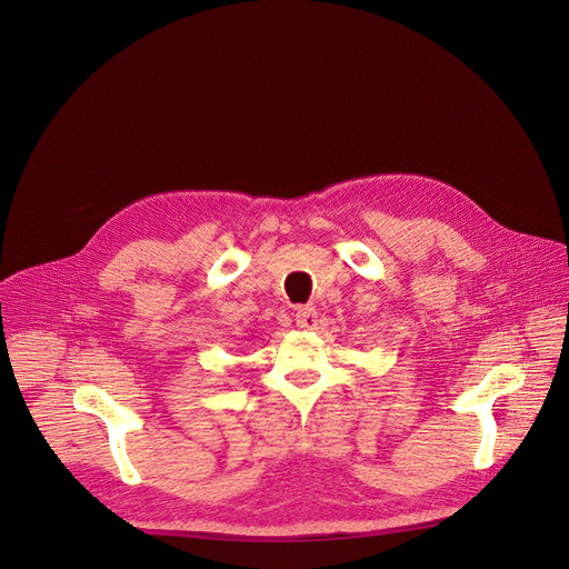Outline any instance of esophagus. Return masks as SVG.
Returning <instances> with one entry per match:
<instances>
[{"mask_svg":"<svg viewBox=\"0 0 569 569\" xmlns=\"http://www.w3.org/2000/svg\"><path fill=\"white\" fill-rule=\"evenodd\" d=\"M318 325V311L313 307H297L295 311V327L297 330H313Z\"/></svg>","mask_w":569,"mask_h":569,"instance_id":"1","label":"esophagus"}]
</instances>
